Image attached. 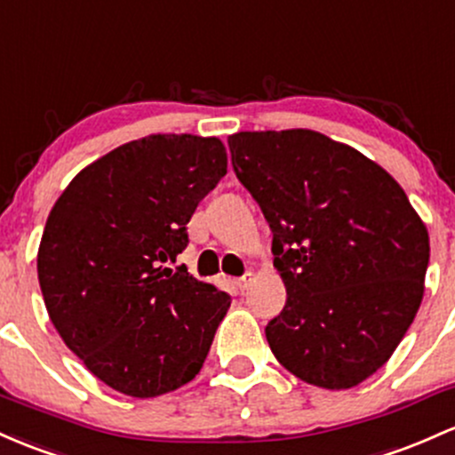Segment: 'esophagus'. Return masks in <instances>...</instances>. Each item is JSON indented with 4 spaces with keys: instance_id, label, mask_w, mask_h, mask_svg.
Instances as JSON below:
<instances>
[{
    "instance_id": "34e87169",
    "label": "esophagus",
    "mask_w": 455,
    "mask_h": 455,
    "mask_svg": "<svg viewBox=\"0 0 455 455\" xmlns=\"http://www.w3.org/2000/svg\"><path fill=\"white\" fill-rule=\"evenodd\" d=\"M251 283H252V274L248 272V274H243L242 278H237V281H235V287L239 289V291L243 293V291H246L248 287H251Z\"/></svg>"
}]
</instances>
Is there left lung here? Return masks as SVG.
<instances>
[{"instance_id": "obj_1", "label": "left lung", "mask_w": 455, "mask_h": 455, "mask_svg": "<svg viewBox=\"0 0 455 455\" xmlns=\"http://www.w3.org/2000/svg\"><path fill=\"white\" fill-rule=\"evenodd\" d=\"M228 148L287 287L266 326L269 349L304 382L356 387L391 358L421 307L426 224L382 166L323 133L239 132Z\"/></svg>"}]
</instances>
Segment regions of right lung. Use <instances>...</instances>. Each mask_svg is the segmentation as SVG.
Instances as JSON below:
<instances>
[{"mask_svg": "<svg viewBox=\"0 0 455 455\" xmlns=\"http://www.w3.org/2000/svg\"><path fill=\"white\" fill-rule=\"evenodd\" d=\"M224 174L218 138L155 133L90 164L53 204L38 248L44 307L114 391L157 397L201 371L231 296L166 263Z\"/></svg>", "mask_w": 455, "mask_h": 455, "instance_id": "add662e5", "label": "right lung"}]
</instances>
